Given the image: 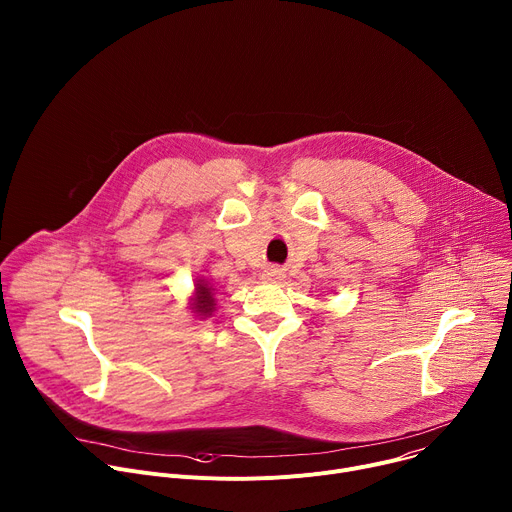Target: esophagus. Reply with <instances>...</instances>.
Listing matches in <instances>:
<instances>
[{"label": "esophagus", "mask_w": 512, "mask_h": 512, "mask_svg": "<svg viewBox=\"0 0 512 512\" xmlns=\"http://www.w3.org/2000/svg\"><path fill=\"white\" fill-rule=\"evenodd\" d=\"M283 277H285V271L279 269V267H267V269L263 271V279H265V281H281Z\"/></svg>", "instance_id": "esophagus-1"}]
</instances>
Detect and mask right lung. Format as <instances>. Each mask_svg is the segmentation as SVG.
I'll return each mask as SVG.
<instances>
[{
	"label": "right lung",
	"mask_w": 512,
	"mask_h": 512,
	"mask_svg": "<svg viewBox=\"0 0 512 512\" xmlns=\"http://www.w3.org/2000/svg\"><path fill=\"white\" fill-rule=\"evenodd\" d=\"M194 308V312L198 314V316H210L212 314V310H214V294H212V287L204 281V279H200L198 283H196V298H194V304H192Z\"/></svg>",
	"instance_id": "obj_1"
}]
</instances>
